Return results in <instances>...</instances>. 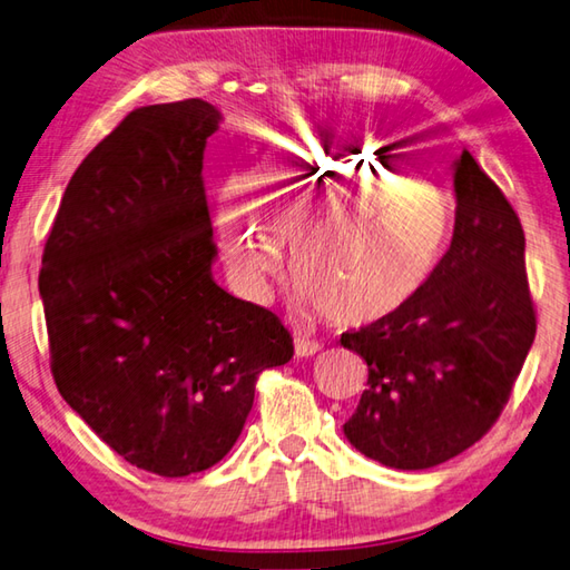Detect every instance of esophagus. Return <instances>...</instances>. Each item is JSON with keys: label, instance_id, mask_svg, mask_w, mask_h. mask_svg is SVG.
Masks as SVG:
<instances>
[{"label": "esophagus", "instance_id": "34e87169", "mask_svg": "<svg viewBox=\"0 0 570 570\" xmlns=\"http://www.w3.org/2000/svg\"><path fill=\"white\" fill-rule=\"evenodd\" d=\"M322 350L320 342L307 340V337H297L295 340V354L297 357H315V354Z\"/></svg>", "mask_w": 570, "mask_h": 570}]
</instances>
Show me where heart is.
Wrapping results in <instances>:
<instances>
[{
	"mask_svg": "<svg viewBox=\"0 0 570 570\" xmlns=\"http://www.w3.org/2000/svg\"><path fill=\"white\" fill-rule=\"evenodd\" d=\"M248 184L255 196L228 180L216 203L233 281L265 299L289 245L297 303L332 325H374L410 305L452 230L442 193L367 146L287 144L265 156Z\"/></svg>",
	"mask_w": 570,
	"mask_h": 570,
	"instance_id": "obj_1",
	"label": "heart"
}]
</instances>
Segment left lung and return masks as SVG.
Listing matches in <instances>:
<instances>
[{"instance_id": "obj_1", "label": "left lung", "mask_w": 570, "mask_h": 570, "mask_svg": "<svg viewBox=\"0 0 570 570\" xmlns=\"http://www.w3.org/2000/svg\"><path fill=\"white\" fill-rule=\"evenodd\" d=\"M452 170V245L426 285L396 315L340 337L370 367L347 442L404 471L444 464L489 432L535 337L521 220L469 151Z\"/></svg>"}]
</instances>
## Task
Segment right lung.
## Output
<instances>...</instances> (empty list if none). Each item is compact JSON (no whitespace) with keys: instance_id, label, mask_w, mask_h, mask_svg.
Listing matches in <instances>:
<instances>
[{"instance_id":"add662e5","label":"right lung","mask_w":570,"mask_h":570,"mask_svg":"<svg viewBox=\"0 0 570 570\" xmlns=\"http://www.w3.org/2000/svg\"><path fill=\"white\" fill-rule=\"evenodd\" d=\"M220 121L200 99L128 114L71 176L41 257L61 396L128 464L168 479L218 464L257 374L293 357L271 309L213 281L200 170Z\"/></svg>"}]
</instances>
